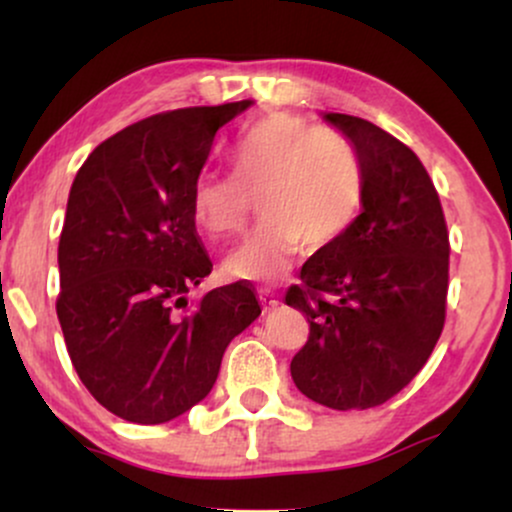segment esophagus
Listing matches in <instances>:
<instances>
[{
  "label": "esophagus",
  "instance_id": "obj_1",
  "mask_svg": "<svg viewBox=\"0 0 512 512\" xmlns=\"http://www.w3.org/2000/svg\"><path fill=\"white\" fill-rule=\"evenodd\" d=\"M260 303H262L264 313H269V310H276V308H279V305H281L279 298L274 296V291H269V289L260 291Z\"/></svg>",
  "mask_w": 512,
  "mask_h": 512
}]
</instances>
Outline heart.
Returning <instances> with one entry per match:
<instances>
[{
	"mask_svg": "<svg viewBox=\"0 0 512 512\" xmlns=\"http://www.w3.org/2000/svg\"><path fill=\"white\" fill-rule=\"evenodd\" d=\"M228 156L233 175H199L190 209L209 236H226L243 226L250 195L260 192L264 219L223 262L233 279L274 281L289 274L303 245L330 248L358 216L363 168L344 134L279 113L245 129Z\"/></svg>",
	"mask_w": 512,
	"mask_h": 512,
	"instance_id": "b5f03b06",
	"label": "heart"
}]
</instances>
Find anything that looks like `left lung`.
<instances>
[{
    "label": "left lung",
    "instance_id": "obj_1",
    "mask_svg": "<svg viewBox=\"0 0 512 512\" xmlns=\"http://www.w3.org/2000/svg\"><path fill=\"white\" fill-rule=\"evenodd\" d=\"M363 168V209L301 269L286 305L308 317L291 361L298 390L322 407H380L426 366L445 325L450 240L419 156L363 117L327 113Z\"/></svg>",
    "mask_w": 512,
    "mask_h": 512
}]
</instances>
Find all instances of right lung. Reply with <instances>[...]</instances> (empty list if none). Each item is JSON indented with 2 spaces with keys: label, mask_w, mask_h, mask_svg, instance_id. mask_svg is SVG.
Listing matches in <instances>:
<instances>
[{
  "label": "right lung",
  "mask_w": 512,
  "mask_h": 512,
  "mask_svg": "<svg viewBox=\"0 0 512 512\" xmlns=\"http://www.w3.org/2000/svg\"><path fill=\"white\" fill-rule=\"evenodd\" d=\"M250 105L144 117L98 144L74 178L57 250V317L81 383L132 424H166L202 402L226 346L262 313L245 281L190 310L185 301L211 272L192 185L216 132Z\"/></svg>",
  "instance_id": "right-lung-1"
}]
</instances>
